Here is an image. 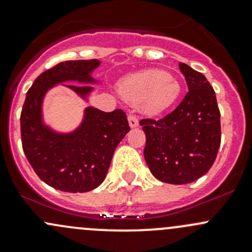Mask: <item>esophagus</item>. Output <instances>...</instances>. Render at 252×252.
Segmentation results:
<instances>
[{"label": "esophagus", "instance_id": "1", "mask_svg": "<svg viewBox=\"0 0 252 252\" xmlns=\"http://www.w3.org/2000/svg\"><path fill=\"white\" fill-rule=\"evenodd\" d=\"M128 121H129V126H130L131 128H135V126H139V119L135 114H129Z\"/></svg>", "mask_w": 252, "mask_h": 252}]
</instances>
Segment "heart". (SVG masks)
Segmentation results:
<instances>
[{
	"mask_svg": "<svg viewBox=\"0 0 252 252\" xmlns=\"http://www.w3.org/2000/svg\"><path fill=\"white\" fill-rule=\"evenodd\" d=\"M119 90L129 102L141 103L146 113L157 114L173 105L179 96L180 86L169 73L147 69L122 80Z\"/></svg>",
	"mask_w": 252,
	"mask_h": 252,
	"instance_id": "heart-1",
	"label": "heart"
}]
</instances>
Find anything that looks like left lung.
Masks as SVG:
<instances>
[{
	"mask_svg": "<svg viewBox=\"0 0 252 252\" xmlns=\"http://www.w3.org/2000/svg\"><path fill=\"white\" fill-rule=\"evenodd\" d=\"M189 91L171 113L140 121L146 135L144 157L151 173L169 184H188L212 167L220 145L216 94L202 73L179 63Z\"/></svg>",
	"mask_w": 252,
	"mask_h": 252,
	"instance_id": "8db88e82",
	"label": "left lung"
}]
</instances>
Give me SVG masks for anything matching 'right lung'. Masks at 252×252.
I'll list each match as a JSON object with an SVG mask.
<instances>
[{"instance_id": "add662e5", "label": "right lung", "mask_w": 252, "mask_h": 252, "mask_svg": "<svg viewBox=\"0 0 252 252\" xmlns=\"http://www.w3.org/2000/svg\"><path fill=\"white\" fill-rule=\"evenodd\" d=\"M97 60L65 61L45 70L28 90L22 113L20 135L25 157L37 177L61 191L86 192L106 178L117 145L130 130L122 110L102 112L86 108L81 126L72 134H56L41 122V103L48 89L63 81H94L90 73ZM86 96L93 88L68 85Z\"/></svg>"}]
</instances>
